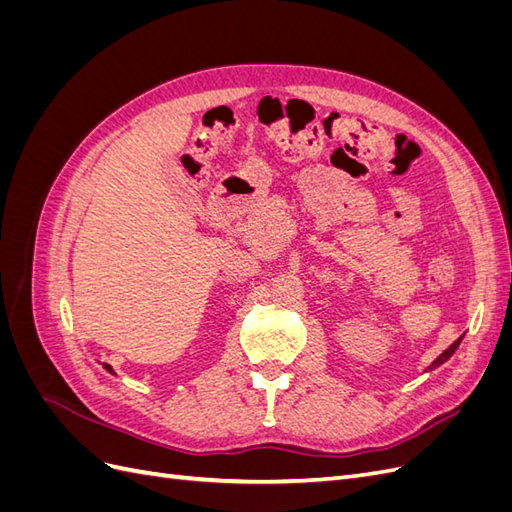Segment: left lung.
<instances>
[{
    "label": "left lung",
    "instance_id": "8db88e82",
    "mask_svg": "<svg viewBox=\"0 0 512 512\" xmlns=\"http://www.w3.org/2000/svg\"><path fill=\"white\" fill-rule=\"evenodd\" d=\"M459 342H461V337H459V339H457V342H453V344H451V346H448V348H446V350H444V352H442V354H440V356H438V359H436V361H433V365H431V369H433V367H438V365H442V363H444V361H446V359H451V354H453V352H455V350H457V346H459Z\"/></svg>",
    "mask_w": 512,
    "mask_h": 512
}]
</instances>
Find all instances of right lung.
<instances>
[{"label":"right lung","mask_w":512,"mask_h":512,"mask_svg":"<svg viewBox=\"0 0 512 512\" xmlns=\"http://www.w3.org/2000/svg\"><path fill=\"white\" fill-rule=\"evenodd\" d=\"M104 367H106V369H108V371H113V369H111V367H108V365H104Z\"/></svg>","instance_id":"obj_1"}]
</instances>
